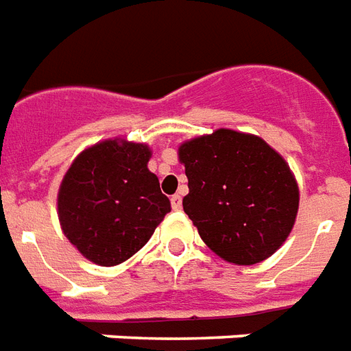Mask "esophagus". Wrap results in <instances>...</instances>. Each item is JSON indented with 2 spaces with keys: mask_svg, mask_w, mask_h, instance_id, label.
<instances>
[{
  "mask_svg": "<svg viewBox=\"0 0 351 351\" xmlns=\"http://www.w3.org/2000/svg\"><path fill=\"white\" fill-rule=\"evenodd\" d=\"M171 206H173V210H180V208H182V197L178 195V193L171 197Z\"/></svg>",
  "mask_w": 351,
  "mask_h": 351,
  "instance_id": "34e87169",
  "label": "esophagus"
}]
</instances>
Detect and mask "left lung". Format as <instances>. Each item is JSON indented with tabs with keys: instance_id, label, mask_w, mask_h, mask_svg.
I'll return each instance as SVG.
<instances>
[{
	"instance_id": "obj_1",
	"label": "left lung",
	"mask_w": 351,
	"mask_h": 351,
	"mask_svg": "<svg viewBox=\"0 0 351 351\" xmlns=\"http://www.w3.org/2000/svg\"><path fill=\"white\" fill-rule=\"evenodd\" d=\"M189 193L184 212L227 262L274 255L294 227L300 191L290 167L261 137L217 130L178 149Z\"/></svg>"
}]
</instances>
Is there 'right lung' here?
<instances>
[{"mask_svg":"<svg viewBox=\"0 0 351 351\" xmlns=\"http://www.w3.org/2000/svg\"><path fill=\"white\" fill-rule=\"evenodd\" d=\"M139 143L104 141L83 150L63 178L57 208L64 236L100 266L121 264L150 240L171 202L147 169Z\"/></svg>","mask_w":351,"mask_h":351,"instance_id":"right-lung-1","label":"right lung"}]
</instances>
